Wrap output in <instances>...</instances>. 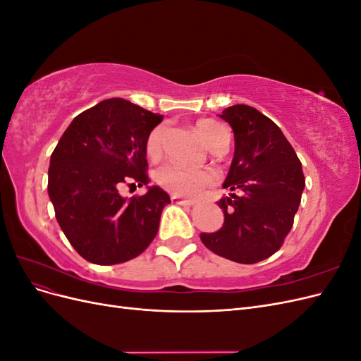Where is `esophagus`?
I'll return each instance as SVG.
<instances>
[{
	"label": "esophagus",
	"instance_id": "34e87169",
	"mask_svg": "<svg viewBox=\"0 0 361 361\" xmlns=\"http://www.w3.org/2000/svg\"><path fill=\"white\" fill-rule=\"evenodd\" d=\"M171 202L173 203H178V204H183V206H192V204H195L194 200H191V199H180V197H178V195H171Z\"/></svg>",
	"mask_w": 361,
	"mask_h": 361
}]
</instances>
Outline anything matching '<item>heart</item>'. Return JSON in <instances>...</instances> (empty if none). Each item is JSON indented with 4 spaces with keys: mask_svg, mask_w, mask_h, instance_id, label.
<instances>
[{
    "mask_svg": "<svg viewBox=\"0 0 361 361\" xmlns=\"http://www.w3.org/2000/svg\"><path fill=\"white\" fill-rule=\"evenodd\" d=\"M197 130L204 145L212 149L226 129L214 120H200ZM166 125H157L146 138V154L152 161H158L164 152ZM218 176L212 170L183 167L180 164H166L157 171V183L174 195H195L216 182Z\"/></svg>",
    "mask_w": 361,
    "mask_h": 361,
    "instance_id": "1",
    "label": "heart"
}]
</instances>
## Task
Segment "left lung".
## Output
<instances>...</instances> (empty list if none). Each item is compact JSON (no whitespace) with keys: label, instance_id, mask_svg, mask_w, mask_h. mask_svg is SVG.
Wrapping results in <instances>:
<instances>
[{"label":"left lung","instance_id":"left-lung-1","mask_svg":"<svg viewBox=\"0 0 361 361\" xmlns=\"http://www.w3.org/2000/svg\"><path fill=\"white\" fill-rule=\"evenodd\" d=\"M221 118L235 137V155L223 187L241 192L216 202L224 224L200 239L218 256L257 264L274 255L290 232L305 185L302 167L280 128L256 108L228 106Z\"/></svg>","mask_w":361,"mask_h":361}]
</instances>
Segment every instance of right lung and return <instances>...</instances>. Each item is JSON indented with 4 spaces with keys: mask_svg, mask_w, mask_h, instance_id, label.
Instances as JSON below:
<instances>
[{
    "mask_svg": "<svg viewBox=\"0 0 361 361\" xmlns=\"http://www.w3.org/2000/svg\"><path fill=\"white\" fill-rule=\"evenodd\" d=\"M162 116L129 101L106 99L76 116L51 155L48 194L68 241L85 260L117 265L140 256L158 233L166 191L152 187L125 199L120 187H143L146 138Z\"/></svg>",
    "mask_w": 361,
    "mask_h": 361,
    "instance_id": "obj_1",
    "label": "right lung"
}]
</instances>
